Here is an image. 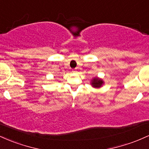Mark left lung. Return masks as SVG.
Instances as JSON below:
<instances>
[{"label":"left lung","instance_id":"obj_1","mask_svg":"<svg viewBox=\"0 0 149 149\" xmlns=\"http://www.w3.org/2000/svg\"><path fill=\"white\" fill-rule=\"evenodd\" d=\"M102 84H103V81L101 79H98V78H94L92 80V82H91V84L94 87H100V86H101Z\"/></svg>","mask_w":149,"mask_h":149}]
</instances>
